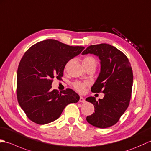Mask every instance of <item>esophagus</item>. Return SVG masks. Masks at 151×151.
Here are the masks:
<instances>
[{
	"label": "esophagus",
	"instance_id": "1",
	"mask_svg": "<svg viewBox=\"0 0 151 151\" xmlns=\"http://www.w3.org/2000/svg\"><path fill=\"white\" fill-rule=\"evenodd\" d=\"M79 102H81V103H85V99L83 98L82 96H80V98H79Z\"/></svg>",
	"mask_w": 151,
	"mask_h": 151
}]
</instances>
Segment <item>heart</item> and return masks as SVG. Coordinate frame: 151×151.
<instances>
[{
	"mask_svg": "<svg viewBox=\"0 0 151 151\" xmlns=\"http://www.w3.org/2000/svg\"><path fill=\"white\" fill-rule=\"evenodd\" d=\"M83 65L84 67L88 66H96V60L92 56H86L83 59ZM87 83L85 82L81 81H76L73 83V86L76 91L78 92L83 93L85 91L86 86H87Z\"/></svg>",
	"mask_w": 151,
	"mask_h": 151,
	"instance_id": "heart-1",
	"label": "heart"
}]
</instances>
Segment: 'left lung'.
I'll return each instance as SVG.
<instances>
[{"mask_svg":"<svg viewBox=\"0 0 151 151\" xmlns=\"http://www.w3.org/2000/svg\"><path fill=\"white\" fill-rule=\"evenodd\" d=\"M93 53L101 60V72L92 86L94 93L105 96L96 101L88 97L86 101L94 105V113L86 121L98 128L111 127L119 121L129 105L133 83V73L127 57L114 46L105 43L91 45L82 53Z\"/></svg>","mask_w":151,"mask_h":151,"instance_id":"obj_1","label":"left lung"}]
</instances>
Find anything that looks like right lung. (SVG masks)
<instances>
[{
    "mask_svg": "<svg viewBox=\"0 0 151 151\" xmlns=\"http://www.w3.org/2000/svg\"><path fill=\"white\" fill-rule=\"evenodd\" d=\"M85 48L46 39L31 46L19 63L17 97L26 116L39 125L55 121L65 106L77 103L79 96L70 88L52 90L53 79H62L66 64Z\"/></svg>",
    "mask_w": 151,
    "mask_h": 151,
    "instance_id": "add662e5",
    "label": "right lung"
}]
</instances>
